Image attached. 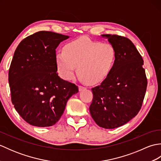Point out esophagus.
Instances as JSON below:
<instances>
[{
  "mask_svg": "<svg viewBox=\"0 0 161 161\" xmlns=\"http://www.w3.org/2000/svg\"><path fill=\"white\" fill-rule=\"evenodd\" d=\"M86 87H84L82 86H79V91H80L85 90V89H86Z\"/></svg>",
  "mask_w": 161,
  "mask_h": 161,
  "instance_id": "1",
  "label": "esophagus"
}]
</instances>
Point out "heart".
Segmentation results:
<instances>
[{"mask_svg": "<svg viewBox=\"0 0 161 161\" xmlns=\"http://www.w3.org/2000/svg\"><path fill=\"white\" fill-rule=\"evenodd\" d=\"M115 58V50L110 43H102L87 37L68 43L64 50L55 54L57 72L63 80H72L77 69L78 77L81 81L93 84L107 77Z\"/></svg>", "mask_w": 161, "mask_h": 161, "instance_id": "1", "label": "heart"}]
</instances>
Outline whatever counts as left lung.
<instances>
[{"label":"left lung","instance_id":"8db88e82","mask_svg":"<svg viewBox=\"0 0 161 161\" xmlns=\"http://www.w3.org/2000/svg\"><path fill=\"white\" fill-rule=\"evenodd\" d=\"M114 47L116 58L107 77L92 88L91 117L104 129L125 125L141 110L147 85L143 60L131 41L115 35H102Z\"/></svg>","mask_w":161,"mask_h":161}]
</instances>
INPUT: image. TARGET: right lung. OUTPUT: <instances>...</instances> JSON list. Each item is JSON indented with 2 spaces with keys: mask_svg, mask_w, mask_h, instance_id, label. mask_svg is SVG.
<instances>
[{
  "mask_svg": "<svg viewBox=\"0 0 161 161\" xmlns=\"http://www.w3.org/2000/svg\"><path fill=\"white\" fill-rule=\"evenodd\" d=\"M69 36L40 31L24 39L14 54L8 81L16 111L30 125H54L68 100L78 93L75 84L58 76L56 48Z\"/></svg>",
  "mask_w": 161,
  "mask_h": 161,
  "instance_id": "add662e5",
  "label": "right lung"
}]
</instances>
